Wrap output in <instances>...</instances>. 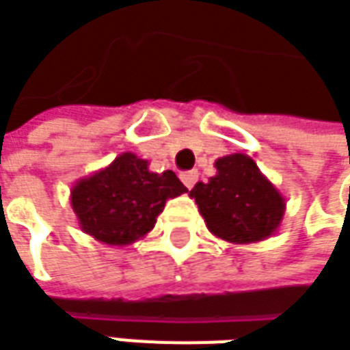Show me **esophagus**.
<instances>
[{
  "mask_svg": "<svg viewBox=\"0 0 350 350\" xmlns=\"http://www.w3.org/2000/svg\"><path fill=\"white\" fill-rule=\"evenodd\" d=\"M198 170H189V172H182L180 174V180L184 182V186L187 187V189H191V187L196 186V182H198Z\"/></svg>",
  "mask_w": 350,
  "mask_h": 350,
  "instance_id": "esophagus-1",
  "label": "esophagus"
}]
</instances>
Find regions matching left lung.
<instances>
[{
  "label": "left lung",
  "instance_id": "1",
  "mask_svg": "<svg viewBox=\"0 0 350 350\" xmlns=\"http://www.w3.org/2000/svg\"><path fill=\"white\" fill-rule=\"evenodd\" d=\"M217 174L189 191L211 234L230 244H254L273 236L284 217L286 201L244 152L215 161Z\"/></svg>",
  "mask_w": 350,
  "mask_h": 350
}]
</instances>
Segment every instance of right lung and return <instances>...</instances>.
Returning a JSON list of instances; mask_svg holds the SVG:
<instances>
[{"instance_id":"right-lung-1","label":"right lung","mask_w":350,"mask_h":350,"mask_svg":"<svg viewBox=\"0 0 350 350\" xmlns=\"http://www.w3.org/2000/svg\"><path fill=\"white\" fill-rule=\"evenodd\" d=\"M172 170L157 174L133 152L71 187V207L83 232L108 246H127L151 232L168 199L186 193Z\"/></svg>"}]
</instances>
